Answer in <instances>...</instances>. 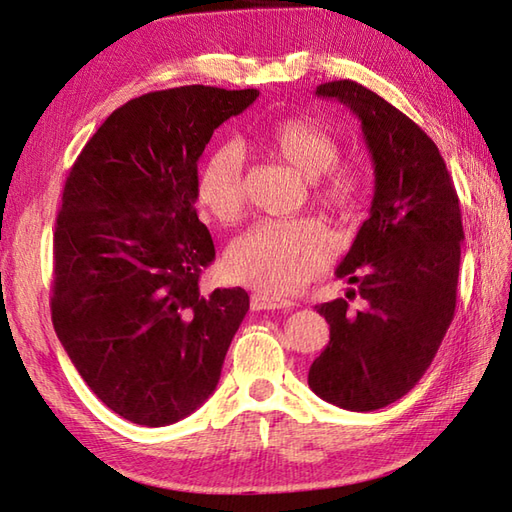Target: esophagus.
Segmentation results:
<instances>
[{"label": "esophagus", "instance_id": "34e87169", "mask_svg": "<svg viewBox=\"0 0 512 512\" xmlns=\"http://www.w3.org/2000/svg\"><path fill=\"white\" fill-rule=\"evenodd\" d=\"M292 306H295V303L290 299L264 295V292H253V295H250V308L253 310H290Z\"/></svg>", "mask_w": 512, "mask_h": 512}]
</instances>
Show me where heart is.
<instances>
[{
	"label": "heart",
	"instance_id": "heart-1",
	"mask_svg": "<svg viewBox=\"0 0 512 512\" xmlns=\"http://www.w3.org/2000/svg\"><path fill=\"white\" fill-rule=\"evenodd\" d=\"M279 158L312 180L314 198L328 209L350 215L363 202L361 173L336 167L339 138L312 118H286L268 134ZM195 198L220 224L239 220L246 206L244 154L235 143L215 149L202 167ZM334 242L314 220H264L237 237L228 250V270L242 284L264 295L284 297L299 290L330 264Z\"/></svg>",
	"mask_w": 512,
	"mask_h": 512
}]
</instances>
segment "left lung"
Here are the masks:
<instances>
[{
    "mask_svg": "<svg viewBox=\"0 0 512 512\" xmlns=\"http://www.w3.org/2000/svg\"><path fill=\"white\" fill-rule=\"evenodd\" d=\"M317 96L358 116L376 182L369 217L336 268L365 306H317L330 343L310 365L308 385L341 409L374 411L413 389L453 321L460 200L436 143L394 105L350 79L321 83Z\"/></svg>",
    "mask_w": 512,
    "mask_h": 512,
    "instance_id": "obj_1",
    "label": "left lung"
}]
</instances>
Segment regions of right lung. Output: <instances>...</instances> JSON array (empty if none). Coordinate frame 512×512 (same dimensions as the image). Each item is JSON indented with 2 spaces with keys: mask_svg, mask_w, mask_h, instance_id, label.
I'll use <instances>...</instances> for the list:
<instances>
[{
  "mask_svg": "<svg viewBox=\"0 0 512 512\" xmlns=\"http://www.w3.org/2000/svg\"><path fill=\"white\" fill-rule=\"evenodd\" d=\"M257 96L211 85L138 96L107 116L65 180L52 325L76 372L129 422L165 427L198 409L248 312L244 288L200 295L215 246L195 184L215 129Z\"/></svg>",
  "mask_w": 512,
  "mask_h": 512,
  "instance_id": "obj_1",
  "label": "right lung"
}]
</instances>
